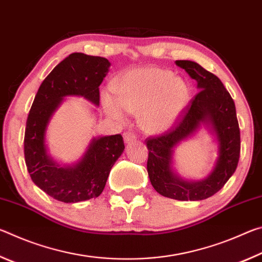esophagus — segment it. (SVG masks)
I'll list each match as a JSON object with an SVG mask.
<instances>
[{"mask_svg":"<svg viewBox=\"0 0 262 262\" xmlns=\"http://www.w3.org/2000/svg\"><path fill=\"white\" fill-rule=\"evenodd\" d=\"M123 139H125L126 143H130V142L136 140V135L133 132H127L125 135H123Z\"/></svg>","mask_w":262,"mask_h":262,"instance_id":"34e87169","label":"esophagus"}]
</instances>
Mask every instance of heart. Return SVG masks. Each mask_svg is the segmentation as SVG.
Returning a JSON list of instances; mask_svg holds the SVG:
<instances>
[{
  "mask_svg": "<svg viewBox=\"0 0 262 262\" xmlns=\"http://www.w3.org/2000/svg\"><path fill=\"white\" fill-rule=\"evenodd\" d=\"M117 99L103 98L104 108L118 121L125 112L139 114L142 129L161 134L173 127L189 101V88L183 79L166 69L145 67L123 74L114 84Z\"/></svg>",
  "mask_w": 262,
  "mask_h": 262,
  "instance_id": "obj_1",
  "label": "heart"
}]
</instances>
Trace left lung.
I'll use <instances>...</instances> for the list:
<instances>
[{
	"mask_svg": "<svg viewBox=\"0 0 262 262\" xmlns=\"http://www.w3.org/2000/svg\"><path fill=\"white\" fill-rule=\"evenodd\" d=\"M198 83V95L184 111L174 129L147 139L149 150L148 174L150 183L163 196L179 201H199L219 192L236 171L241 155V132L233 99L221 79L194 61L178 60ZM206 125L217 142V158L206 179L187 181L174 168V150L188 137Z\"/></svg>",
	"mask_w": 262,
	"mask_h": 262,
	"instance_id": "left-lung-1",
	"label": "left lung"
}]
</instances>
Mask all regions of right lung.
<instances>
[{"instance_id":"right-lung-1","label":"right lung","mask_w":262,"mask_h":262,"mask_svg":"<svg viewBox=\"0 0 262 262\" xmlns=\"http://www.w3.org/2000/svg\"><path fill=\"white\" fill-rule=\"evenodd\" d=\"M110 67L105 57L73 53L43 79L34 97L25 128V163L33 183L57 201L76 203L99 196L125 150L120 134L98 136L76 162L61 164L46 144L48 125L66 97H83L99 106V85Z\"/></svg>"}]
</instances>
